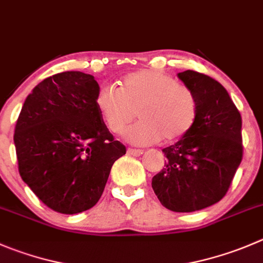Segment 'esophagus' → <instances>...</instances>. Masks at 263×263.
<instances>
[{"instance_id":"obj_1","label":"esophagus","mask_w":263,"mask_h":263,"mask_svg":"<svg viewBox=\"0 0 263 263\" xmlns=\"http://www.w3.org/2000/svg\"><path fill=\"white\" fill-rule=\"evenodd\" d=\"M127 153H128L129 155H134V157H140V155L144 153V150L141 149H132V147H129L128 150H127Z\"/></svg>"}]
</instances>
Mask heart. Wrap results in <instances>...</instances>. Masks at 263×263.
I'll use <instances>...</instances> for the list:
<instances>
[{"label": "heart", "mask_w": 263, "mask_h": 263, "mask_svg": "<svg viewBox=\"0 0 263 263\" xmlns=\"http://www.w3.org/2000/svg\"><path fill=\"white\" fill-rule=\"evenodd\" d=\"M95 104L106 128L113 134H122L137 114L140 121L124 134L136 145L182 139L193 129L199 110L191 88L154 69L128 73L119 82V90L101 86Z\"/></svg>", "instance_id": "b5f03b06"}]
</instances>
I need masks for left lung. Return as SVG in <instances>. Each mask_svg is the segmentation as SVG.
<instances>
[{
  "mask_svg": "<svg viewBox=\"0 0 263 263\" xmlns=\"http://www.w3.org/2000/svg\"><path fill=\"white\" fill-rule=\"evenodd\" d=\"M178 78L198 99L193 129L164 147V168L152 187L162 205L173 212H194L220 202L243 159L241 116L220 82L195 70Z\"/></svg>",
  "mask_w": 263,
  "mask_h": 263,
  "instance_id": "8db88e82",
  "label": "left lung"
}]
</instances>
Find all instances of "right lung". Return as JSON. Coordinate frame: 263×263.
Masks as SVG:
<instances>
[{
    "label": "right lung",
    "instance_id": "obj_1",
    "mask_svg": "<svg viewBox=\"0 0 263 263\" xmlns=\"http://www.w3.org/2000/svg\"><path fill=\"white\" fill-rule=\"evenodd\" d=\"M99 88L91 74H53L28 95L15 126L23 181L41 202L64 215L92 208L111 165L126 154L96 108Z\"/></svg>",
    "mask_w": 263,
    "mask_h": 263
}]
</instances>
